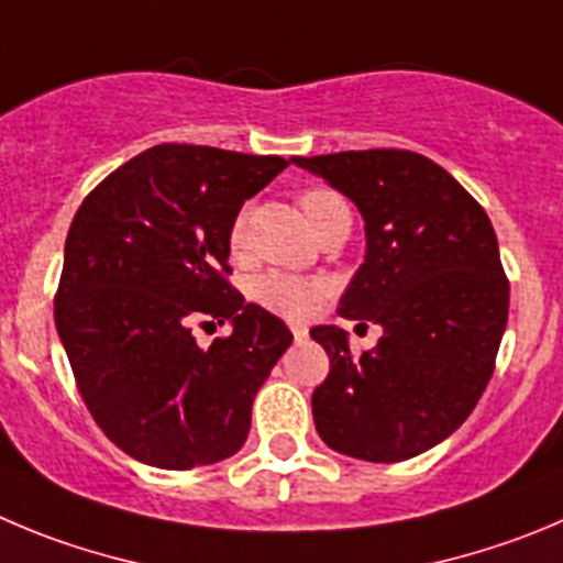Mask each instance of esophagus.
<instances>
[{"mask_svg":"<svg viewBox=\"0 0 563 563\" xmlns=\"http://www.w3.org/2000/svg\"><path fill=\"white\" fill-rule=\"evenodd\" d=\"M291 333H294V341L308 339V328H302V324H291Z\"/></svg>","mask_w":563,"mask_h":563,"instance_id":"34e87169","label":"esophagus"}]
</instances>
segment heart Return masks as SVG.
<instances>
[{
  "mask_svg": "<svg viewBox=\"0 0 563 563\" xmlns=\"http://www.w3.org/2000/svg\"><path fill=\"white\" fill-rule=\"evenodd\" d=\"M299 208L306 213V219L311 222V228L317 230V235L333 222L339 213H344L346 202L339 191L328 186H311L306 191H299L297 197ZM230 250L241 252L246 244V210H239L235 219L230 222ZM252 299L257 306H264L266 311L277 313V317H286L299 322V319H308L319 311L324 299V283L311 280V277H297L286 275V272H266V275H257L250 286Z\"/></svg>",
  "mask_w": 563,
  "mask_h": 563,
  "instance_id": "b5f03b06",
  "label": "heart"
}]
</instances>
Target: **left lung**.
I'll use <instances>...</instances> for the list:
<instances>
[{
    "label": "left lung",
    "mask_w": 563,
    "mask_h": 563,
    "mask_svg": "<svg viewBox=\"0 0 563 563\" xmlns=\"http://www.w3.org/2000/svg\"><path fill=\"white\" fill-rule=\"evenodd\" d=\"M358 205L366 261L339 302L383 328L353 355L341 328H313L330 375L311 397L330 450L375 464L424 453L461 428L495 372L508 277L486 210L439 163L408 150L294 157ZM366 324V322H361Z\"/></svg>",
    "instance_id": "obj_1"
}]
</instances>
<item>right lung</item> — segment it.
<instances>
[{
    "mask_svg": "<svg viewBox=\"0 0 563 563\" xmlns=\"http://www.w3.org/2000/svg\"><path fill=\"white\" fill-rule=\"evenodd\" d=\"M288 166L194 144H157L110 172L77 210L55 324L93 422L161 470L239 453L252 400L291 330L230 283V222ZM234 322L208 351L194 323Z\"/></svg>",
    "mask_w": 563,
    "mask_h": 563,
    "instance_id": "add662e5",
    "label": "right lung"
}]
</instances>
